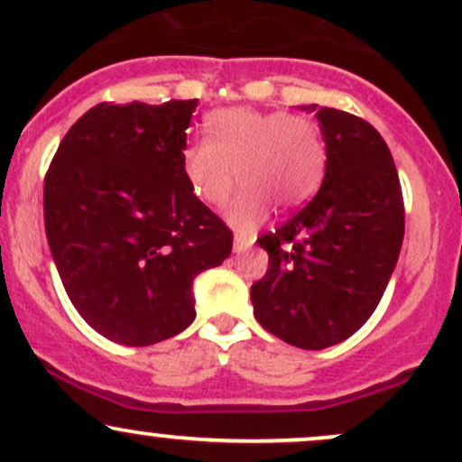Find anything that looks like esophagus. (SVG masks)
I'll return each instance as SVG.
<instances>
[{
	"label": "esophagus",
	"instance_id": "esophagus-1",
	"mask_svg": "<svg viewBox=\"0 0 462 462\" xmlns=\"http://www.w3.org/2000/svg\"><path fill=\"white\" fill-rule=\"evenodd\" d=\"M249 247H252V241H249V238L235 236V243H232V249H235L236 254H243V252H247Z\"/></svg>",
	"mask_w": 462,
	"mask_h": 462
}]
</instances>
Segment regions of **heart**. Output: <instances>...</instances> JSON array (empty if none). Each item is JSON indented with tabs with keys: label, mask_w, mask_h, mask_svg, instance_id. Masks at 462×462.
I'll list each match as a JSON object with an SVG mask.
<instances>
[{
	"label": "heart",
	"mask_w": 462,
	"mask_h": 462,
	"mask_svg": "<svg viewBox=\"0 0 462 462\" xmlns=\"http://www.w3.org/2000/svg\"><path fill=\"white\" fill-rule=\"evenodd\" d=\"M206 125L213 141L184 147L182 173L206 206L224 204L238 176L243 189L227 206L226 221L241 235L267 219L272 199L293 208L319 187L326 145L312 121L286 113L221 108L206 116Z\"/></svg>",
	"instance_id": "b5f03b06"
}]
</instances>
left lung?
<instances>
[{"label":"left lung","instance_id":"obj_1","mask_svg":"<svg viewBox=\"0 0 462 462\" xmlns=\"http://www.w3.org/2000/svg\"><path fill=\"white\" fill-rule=\"evenodd\" d=\"M300 110L319 121L326 173L298 215L258 238L269 269L252 284V304L267 332L323 349L352 337L383 300L404 241V201L374 125L326 106Z\"/></svg>","mask_w":462,"mask_h":462}]
</instances>
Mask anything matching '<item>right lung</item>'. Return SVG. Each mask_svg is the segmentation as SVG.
Returning <instances> with one entry per match:
<instances>
[{"mask_svg":"<svg viewBox=\"0 0 462 462\" xmlns=\"http://www.w3.org/2000/svg\"><path fill=\"white\" fill-rule=\"evenodd\" d=\"M198 99L97 104L58 147L43 213L82 319L119 346L176 337L195 319L193 280L232 252V232L182 173Z\"/></svg>","mask_w":462,"mask_h":462,"instance_id":"1","label":"right lung"}]
</instances>
